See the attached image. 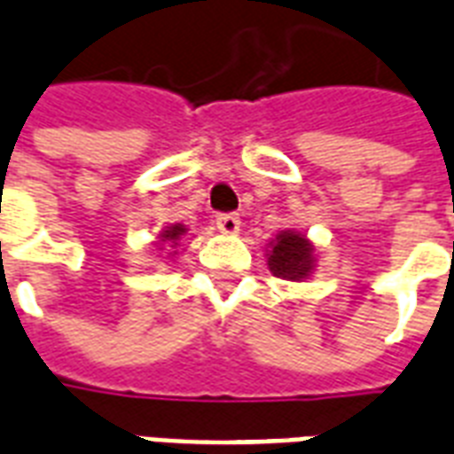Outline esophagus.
I'll use <instances>...</instances> for the list:
<instances>
[{"instance_id":"obj_1","label":"esophagus","mask_w":454,"mask_h":454,"mask_svg":"<svg viewBox=\"0 0 454 454\" xmlns=\"http://www.w3.org/2000/svg\"><path fill=\"white\" fill-rule=\"evenodd\" d=\"M216 226H219L221 233L235 235L240 231V216L238 214H219L216 216Z\"/></svg>"}]
</instances>
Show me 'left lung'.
<instances>
[{"instance_id": "1", "label": "left lung", "mask_w": 454, "mask_h": 454, "mask_svg": "<svg viewBox=\"0 0 454 454\" xmlns=\"http://www.w3.org/2000/svg\"><path fill=\"white\" fill-rule=\"evenodd\" d=\"M311 252H314V247L304 235L283 231L273 242L271 254H269V269L278 278L300 281V278L311 273V266H314V254Z\"/></svg>"}]
</instances>
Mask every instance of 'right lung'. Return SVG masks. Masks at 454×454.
Returning a JSON list of instances; mask_svg holds the SVG:
<instances>
[{
  "instance_id": "1",
  "label": "right lung",
  "mask_w": 454,
  "mask_h": 454,
  "mask_svg": "<svg viewBox=\"0 0 454 454\" xmlns=\"http://www.w3.org/2000/svg\"><path fill=\"white\" fill-rule=\"evenodd\" d=\"M183 233H185V228H183L181 223H178V226L166 228L164 235H161V238H164V240H168V242H176V240H178V238H181Z\"/></svg>"
}]
</instances>
